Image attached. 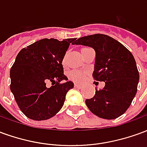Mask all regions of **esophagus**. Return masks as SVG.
<instances>
[{
    "label": "esophagus",
    "mask_w": 147,
    "mask_h": 147,
    "mask_svg": "<svg viewBox=\"0 0 147 147\" xmlns=\"http://www.w3.org/2000/svg\"><path fill=\"white\" fill-rule=\"evenodd\" d=\"M83 86L82 84H80V83H75V87H79V88H81Z\"/></svg>",
    "instance_id": "obj_1"
}]
</instances>
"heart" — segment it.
Returning a JSON list of instances; mask_svg holds the SVG:
<instances>
[{"mask_svg": "<svg viewBox=\"0 0 147 147\" xmlns=\"http://www.w3.org/2000/svg\"><path fill=\"white\" fill-rule=\"evenodd\" d=\"M85 77H86V72H85V71H83L73 70L71 71L70 73H69V78H70L71 80H74V81H77V82H81V81H83V80L85 79Z\"/></svg>", "mask_w": 147, "mask_h": 147, "instance_id": "obj_1", "label": "heart"}]
</instances>
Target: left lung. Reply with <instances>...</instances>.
<instances>
[{"label":"left lung","mask_w":147,"mask_h":147,"mask_svg":"<svg viewBox=\"0 0 147 147\" xmlns=\"http://www.w3.org/2000/svg\"><path fill=\"white\" fill-rule=\"evenodd\" d=\"M73 45L90 46L96 54L93 77L105 82L104 88L96 90L86 105L98 117L113 120L123 115L137 92L139 74L131 53L113 38L96 34L80 38Z\"/></svg>","instance_id":"left-lung-1"}]
</instances>
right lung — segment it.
<instances>
[{"mask_svg": "<svg viewBox=\"0 0 147 147\" xmlns=\"http://www.w3.org/2000/svg\"><path fill=\"white\" fill-rule=\"evenodd\" d=\"M75 38H44L22 49L10 70V89L23 113L34 120L51 118L61 110L74 83L64 75L62 61ZM67 82L61 84L60 81ZM49 82L53 86H47Z\"/></svg>", "mask_w": 147, "mask_h": 147, "instance_id": "obj_1", "label": "right lung"}]
</instances>
